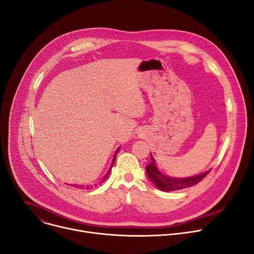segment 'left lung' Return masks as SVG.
I'll list each match as a JSON object with an SVG mask.
<instances>
[{"label":"left lung","instance_id":"obj_1","mask_svg":"<svg viewBox=\"0 0 254 254\" xmlns=\"http://www.w3.org/2000/svg\"><path fill=\"white\" fill-rule=\"evenodd\" d=\"M150 158H151V162L145 168L147 176H148L149 180L155 185V187L159 188L162 191L181 190V189H184L187 187H191L193 185H196L210 172V170H209L202 174L196 175V176L188 177V178H173V177L167 176V175L163 174L159 170L157 162H155L151 153H150Z\"/></svg>","mask_w":254,"mask_h":254}]
</instances>
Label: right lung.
I'll return each mask as SVG.
<instances>
[{"instance_id": "obj_1", "label": "right lung", "mask_w": 254, "mask_h": 254, "mask_svg": "<svg viewBox=\"0 0 254 254\" xmlns=\"http://www.w3.org/2000/svg\"><path fill=\"white\" fill-rule=\"evenodd\" d=\"M119 149H120V147L116 150L115 155H114V158H113V161H112V164H111V167H110L109 171L107 172V174L105 175V176H104L101 180L96 181V182H94V183H91V184H84V185H83V184H67V185H69V186H73V187L78 188V189H91V188H94V187L100 186V185H101L102 183H104V182L107 180V178L109 177V174H110V172H111V170H112V167H113V165H114V163H115V160H116V157H117V153H118Z\"/></svg>"}]
</instances>
